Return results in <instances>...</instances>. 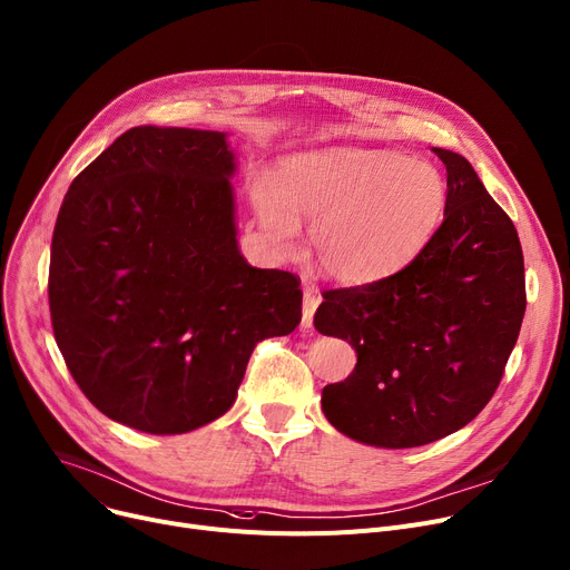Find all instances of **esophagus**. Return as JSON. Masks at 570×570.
I'll list each match as a JSON object with an SVG mask.
<instances>
[{"mask_svg": "<svg viewBox=\"0 0 570 570\" xmlns=\"http://www.w3.org/2000/svg\"><path fill=\"white\" fill-rule=\"evenodd\" d=\"M318 295L312 293V291H305V295H302V323L299 327L309 332L312 325H314V314H316V307H318Z\"/></svg>", "mask_w": 570, "mask_h": 570, "instance_id": "esophagus-1", "label": "esophagus"}]
</instances>
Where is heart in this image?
I'll return each mask as SVG.
<instances>
[{"mask_svg":"<svg viewBox=\"0 0 570 570\" xmlns=\"http://www.w3.org/2000/svg\"><path fill=\"white\" fill-rule=\"evenodd\" d=\"M268 238L288 249L297 219H314L309 249L336 282L394 273L416 254L446 208L442 171L390 150L327 148L286 160L273 185L254 187Z\"/></svg>","mask_w":570,"mask_h":570,"instance_id":"1","label":"heart"}]
</instances>
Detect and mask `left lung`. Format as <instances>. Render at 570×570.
<instances>
[{"label":"left lung","instance_id":"1","mask_svg":"<svg viewBox=\"0 0 570 570\" xmlns=\"http://www.w3.org/2000/svg\"><path fill=\"white\" fill-rule=\"evenodd\" d=\"M433 154L446 167L438 232L399 273L325 291L314 316L357 353L346 381L323 390L327 422L373 446H422L470 424L502 381L527 307L511 217L463 156Z\"/></svg>","mask_w":570,"mask_h":570}]
</instances>
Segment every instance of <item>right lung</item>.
<instances>
[{
  "mask_svg": "<svg viewBox=\"0 0 570 570\" xmlns=\"http://www.w3.org/2000/svg\"><path fill=\"white\" fill-rule=\"evenodd\" d=\"M224 132L130 128L78 176L52 234L50 316L109 420L176 435L229 410L258 341L302 318L299 279L236 240Z\"/></svg>",
  "mask_w": 570,
  "mask_h": 570,
  "instance_id": "add662e5",
  "label": "right lung"
}]
</instances>
